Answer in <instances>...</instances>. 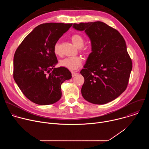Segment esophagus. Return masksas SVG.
Returning <instances> with one entry per match:
<instances>
[{
	"mask_svg": "<svg viewBox=\"0 0 149 149\" xmlns=\"http://www.w3.org/2000/svg\"><path fill=\"white\" fill-rule=\"evenodd\" d=\"M71 74H72V77H74V76H75V75L77 74V73L76 72H74V71H72V72H71Z\"/></svg>",
	"mask_w": 149,
	"mask_h": 149,
	"instance_id": "obj_1",
	"label": "esophagus"
}]
</instances>
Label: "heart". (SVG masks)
<instances>
[{"instance_id":"1","label":"heart","mask_w":149,"mask_h":149,"mask_svg":"<svg viewBox=\"0 0 149 149\" xmlns=\"http://www.w3.org/2000/svg\"><path fill=\"white\" fill-rule=\"evenodd\" d=\"M71 41L73 44L83 52H86L87 51V48L83 47L85 40L84 38L79 34H74L71 38ZM54 52L56 55H61V45L59 42L55 43L54 47ZM82 59L79 56L75 57H68L63 59L60 61L59 64L61 66L65 67L70 70H75L80 67L82 64Z\"/></svg>"}]
</instances>
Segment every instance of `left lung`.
<instances>
[{
  "label": "left lung",
  "instance_id": "8db88e82",
  "mask_svg": "<svg viewBox=\"0 0 149 149\" xmlns=\"http://www.w3.org/2000/svg\"><path fill=\"white\" fill-rule=\"evenodd\" d=\"M91 41V52L80 73L84 78V98L94 104L108 103L126 89L132 70L125 40L116 29L97 22L74 24Z\"/></svg>",
  "mask_w": 149,
  "mask_h": 149
}]
</instances>
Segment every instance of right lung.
<instances>
[{
	"label": "right lung",
	"instance_id": "obj_1",
	"mask_svg": "<svg viewBox=\"0 0 149 149\" xmlns=\"http://www.w3.org/2000/svg\"><path fill=\"white\" fill-rule=\"evenodd\" d=\"M72 25H39L26 36L15 53L14 80L25 97L35 104L47 105L59 101L61 84L72 77L67 68H55L58 60L54 52L56 42Z\"/></svg>",
	"mask_w": 149,
	"mask_h": 149
}]
</instances>
